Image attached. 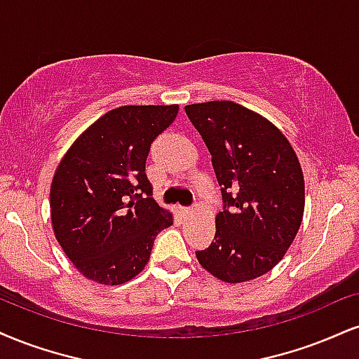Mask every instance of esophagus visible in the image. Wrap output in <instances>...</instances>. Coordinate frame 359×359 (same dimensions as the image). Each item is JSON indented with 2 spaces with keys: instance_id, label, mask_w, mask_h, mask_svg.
Returning <instances> with one entry per match:
<instances>
[{
  "instance_id": "esophagus-1",
  "label": "esophagus",
  "mask_w": 359,
  "mask_h": 359,
  "mask_svg": "<svg viewBox=\"0 0 359 359\" xmlns=\"http://www.w3.org/2000/svg\"><path fill=\"white\" fill-rule=\"evenodd\" d=\"M177 212H179L180 217H187V215H191L192 210L191 209H184V207H179V209H177Z\"/></svg>"
}]
</instances>
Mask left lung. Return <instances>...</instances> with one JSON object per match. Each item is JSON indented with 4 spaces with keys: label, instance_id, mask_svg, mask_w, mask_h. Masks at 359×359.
I'll return each instance as SVG.
<instances>
[{
    "label": "left lung",
    "instance_id": "obj_1",
    "mask_svg": "<svg viewBox=\"0 0 359 359\" xmlns=\"http://www.w3.org/2000/svg\"><path fill=\"white\" fill-rule=\"evenodd\" d=\"M212 155L224 210L215 236L196 256L224 283H248L284 257L304 214V175L289 140L273 122L239 103L185 105Z\"/></svg>",
    "mask_w": 359,
    "mask_h": 359
}]
</instances>
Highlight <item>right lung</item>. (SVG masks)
Segmentation results:
<instances>
[{"instance_id": "1", "label": "right lung", "mask_w": 359, "mask_h": 359, "mask_svg": "<svg viewBox=\"0 0 359 359\" xmlns=\"http://www.w3.org/2000/svg\"><path fill=\"white\" fill-rule=\"evenodd\" d=\"M179 105H125L80 133L56 167L51 227L80 274L118 286L144 271L155 236L174 224L145 175L150 145Z\"/></svg>"}]
</instances>
